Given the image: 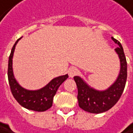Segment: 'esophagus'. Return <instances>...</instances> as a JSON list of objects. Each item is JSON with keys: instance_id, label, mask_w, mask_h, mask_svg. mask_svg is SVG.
<instances>
[{"instance_id": "1", "label": "esophagus", "mask_w": 133, "mask_h": 133, "mask_svg": "<svg viewBox=\"0 0 133 133\" xmlns=\"http://www.w3.org/2000/svg\"><path fill=\"white\" fill-rule=\"evenodd\" d=\"M68 75L70 78H73L74 76H75L76 75H78V68H75V67H72V68H70L68 71Z\"/></svg>"}]
</instances>
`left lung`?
Here are the masks:
<instances>
[{"instance_id":"8db88e82","label":"left lung","mask_w":133,"mask_h":133,"mask_svg":"<svg viewBox=\"0 0 133 133\" xmlns=\"http://www.w3.org/2000/svg\"><path fill=\"white\" fill-rule=\"evenodd\" d=\"M119 47L115 49L120 62L119 75L114 84L103 91L96 90L89 86L79 76L74 79L78 87V101L79 107L91 114H101L112 108L120 98L125 88L127 78V62L123 49L120 42L112 37Z\"/></svg>"}]
</instances>
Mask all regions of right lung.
Returning <instances> with one entry per match:
<instances>
[{
	"instance_id": "right-lung-1",
	"label": "right lung",
	"mask_w": 133,
	"mask_h": 133,
	"mask_svg": "<svg viewBox=\"0 0 133 133\" xmlns=\"http://www.w3.org/2000/svg\"><path fill=\"white\" fill-rule=\"evenodd\" d=\"M20 37L14 45L9 56L7 76L10 90L16 101L23 107L38 112H43L52 106L53 97L59 86L68 78V75L58 76L53 78L45 87L39 90L30 91L21 87L16 80L13 71V57L15 47Z\"/></svg>"
}]
</instances>
